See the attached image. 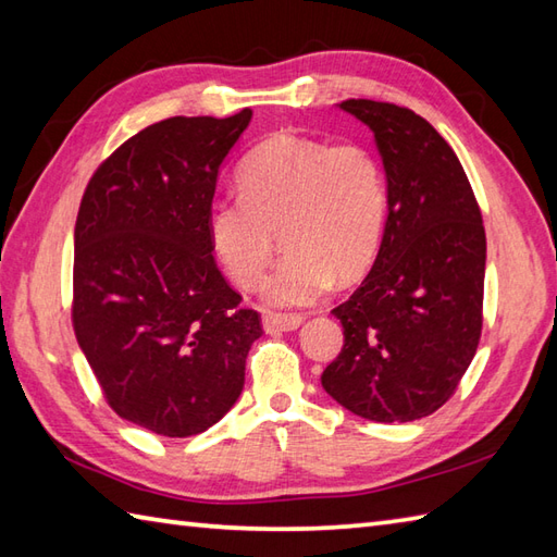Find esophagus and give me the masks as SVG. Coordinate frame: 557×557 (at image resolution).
I'll return each instance as SVG.
<instances>
[{
  "mask_svg": "<svg viewBox=\"0 0 557 557\" xmlns=\"http://www.w3.org/2000/svg\"><path fill=\"white\" fill-rule=\"evenodd\" d=\"M304 325V315L299 313H265L263 327L268 333H292Z\"/></svg>",
  "mask_w": 557,
  "mask_h": 557,
  "instance_id": "obj_1",
  "label": "esophagus"
}]
</instances>
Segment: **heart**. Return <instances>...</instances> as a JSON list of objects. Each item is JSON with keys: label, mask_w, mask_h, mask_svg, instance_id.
Returning a JSON list of instances; mask_svg holds the SVG:
<instances>
[{"label": "heart", "mask_w": 557, "mask_h": 557, "mask_svg": "<svg viewBox=\"0 0 557 557\" xmlns=\"http://www.w3.org/2000/svg\"><path fill=\"white\" fill-rule=\"evenodd\" d=\"M239 191L208 206V242L234 285L253 289L282 234L289 253L263 285L270 306H309L377 256L389 196L383 164L366 146L275 134L244 158Z\"/></svg>", "instance_id": "1"}]
</instances>
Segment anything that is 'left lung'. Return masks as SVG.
Returning a JSON list of instances; mask_svg holds the SVG:
<instances>
[{"label": "left lung", "instance_id": "left-lung-1", "mask_svg": "<svg viewBox=\"0 0 557 557\" xmlns=\"http://www.w3.org/2000/svg\"><path fill=\"white\" fill-rule=\"evenodd\" d=\"M337 108L373 132L389 208L371 272L333 309L345 347L321 383L361 419L417 421L453 397L479 347L481 210L455 150L423 116L375 100Z\"/></svg>", "mask_w": 557, "mask_h": 557}]
</instances>
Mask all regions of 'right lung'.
Instances as JSON below:
<instances>
[{"mask_svg":"<svg viewBox=\"0 0 557 557\" xmlns=\"http://www.w3.org/2000/svg\"><path fill=\"white\" fill-rule=\"evenodd\" d=\"M253 112L172 116L126 140L83 194L74 333L110 407L168 437L208 431L244 389L260 318L218 270L206 232L224 158Z\"/></svg>","mask_w":557,"mask_h":557,"instance_id":"obj_1","label":"right lung"}]
</instances>
